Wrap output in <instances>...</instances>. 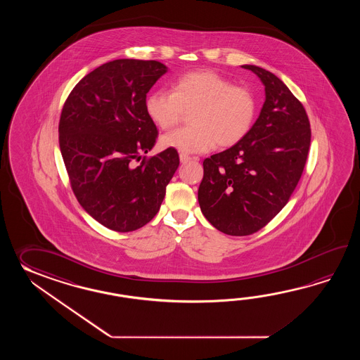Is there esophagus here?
Returning a JSON list of instances; mask_svg holds the SVG:
<instances>
[{
	"mask_svg": "<svg viewBox=\"0 0 360 360\" xmlns=\"http://www.w3.org/2000/svg\"><path fill=\"white\" fill-rule=\"evenodd\" d=\"M193 158H191V155H186V154H180V162L181 163H188V162L191 161Z\"/></svg>",
	"mask_w": 360,
	"mask_h": 360,
	"instance_id": "obj_1",
	"label": "esophagus"
}]
</instances>
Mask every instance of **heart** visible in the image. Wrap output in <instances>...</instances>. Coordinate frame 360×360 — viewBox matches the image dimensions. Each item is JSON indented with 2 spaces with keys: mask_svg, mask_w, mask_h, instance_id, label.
Returning <instances> with one entry per match:
<instances>
[{
  "mask_svg": "<svg viewBox=\"0 0 360 360\" xmlns=\"http://www.w3.org/2000/svg\"><path fill=\"white\" fill-rule=\"evenodd\" d=\"M191 127L163 135L162 146L183 154L205 153L214 143L236 146L252 127L256 99L245 87L233 86L214 70L185 73L172 84V91L158 90L146 98V115L158 127L167 130L193 110Z\"/></svg>",
  "mask_w": 360,
  "mask_h": 360,
  "instance_id": "obj_1",
  "label": "heart"
}]
</instances>
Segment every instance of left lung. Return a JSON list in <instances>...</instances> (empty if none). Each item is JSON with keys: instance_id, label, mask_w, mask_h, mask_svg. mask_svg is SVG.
<instances>
[{"instance_id": "obj_1", "label": "left lung", "mask_w": 360, "mask_h": 360, "mask_svg": "<svg viewBox=\"0 0 360 360\" xmlns=\"http://www.w3.org/2000/svg\"><path fill=\"white\" fill-rule=\"evenodd\" d=\"M265 101L250 132L203 162L202 214L228 236H250L281 212L296 189L310 146L305 108L276 75L256 65Z\"/></svg>"}]
</instances>
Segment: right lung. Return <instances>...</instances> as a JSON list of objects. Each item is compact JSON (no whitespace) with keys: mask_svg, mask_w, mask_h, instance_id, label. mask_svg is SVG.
I'll list each match as a JSON object with an SVG mask.
<instances>
[{"mask_svg":"<svg viewBox=\"0 0 360 360\" xmlns=\"http://www.w3.org/2000/svg\"><path fill=\"white\" fill-rule=\"evenodd\" d=\"M166 72L160 61H109L75 86L61 110L59 146L72 189L108 229L127 233L150 221L179 167L169 148L134 163L155 144L146 94Z\"/></svg>","mask_w":360,"mask_h":360,"instance_id":"add662e5","label":"right lung"}]
</instances>
